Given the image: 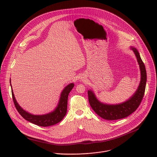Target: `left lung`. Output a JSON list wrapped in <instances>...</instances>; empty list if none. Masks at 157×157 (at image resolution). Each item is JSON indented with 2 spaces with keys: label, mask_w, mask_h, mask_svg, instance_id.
I'll return each instance as SVG.
<instances>
[{
  "label": "left lung",
  "mask_w": 157,
  "mask_h": 157,
  "mask_svg": "<svg viewBox=\"0 0 157 157\" xmlns=\"http://www.w3.org/2000/svg\"><path fill=\"white\" fill-rule=\"evenodd\" d=\"M131 49L135 53L139 64L141 79L137 90L128 100L122 104L116 105L105 104L99 101L91 90L87 91L89 102L91 107L98 116L105 120L114 121L127 117L136 110L144 98L147 82L145 66L138 50L133 47H131Z\"/></svg>",
  "instance_id": "obj_1"
}]
</instances>
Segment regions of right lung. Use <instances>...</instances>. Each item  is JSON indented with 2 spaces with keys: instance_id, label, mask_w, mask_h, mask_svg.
Here are the masks:
<instances>
[{
  "instance_id": "obj_1",
  "label": "right lung",
  "mask_w": 157,
  "mask_h": 157,
  "mask_svg": "<svg viewBox=\"0 0 157 157\" xmlns=\"http://www.w3.org/2000/svg\"><path fill=\"white\" fill-rule=\"evenodd\" d=\"M11 85V84H10ZM74 87V83H71L66 86L63 90L61 94L60 99L58 106L52 113L41 116H36L31 114L22 109L17 103L13 91L12 89V95L13 98V101L14 102L15 106L18 112V113L23 117L25 120L32 122L35 125L41 127H48L55 125L64 118L66 114L67 111V104H68V98L69 93L71 91V89Z\"/></svg>"
}]
</instances>
